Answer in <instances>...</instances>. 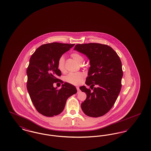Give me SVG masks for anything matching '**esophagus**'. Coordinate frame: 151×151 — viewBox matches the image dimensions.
<instances>
[{"mask_svg": "<svg viewBox=\"0 0 151 151\" xmlns=\"http://www.w3.org/2000/svg\"><path fill=\"white\" fill-rule=\"evenodd\" d=\"M76 89H77V90H78V92L80 91V89H79V86H76Z\"/></svg>", "mask_w": 151, "mask_h": 151, "instance_id": "1", "label": "esophagus"}]
</instances>
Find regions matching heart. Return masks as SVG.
Masks as SVG:
<instances>
[{"label": "heart", "mask_w": 151, "mask_h": 151, "mask_svg": "<svg viewBox=\"0 0 151 151\" xmlns=\"http://www.w3.org/2000/svg\"><path fill=\"white\" fill-rule=\"evenodd\" d=\"M72 58L80 65H81L83 60V57L78 52H74L71 54ZM58 68L61 72H64L65 70V58L63 55L61 56L59 58L58 61ZM84 74L81 72H75V73H70L68 74L65 78V81L73 85H78L81 81L84 78Z\"/></svg>", "instance_id": "obj_1"}]
</instances>
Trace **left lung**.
<instances>
[{
  "mask_svg": "<svg viewBox=\"0 0 151 151\" xmlns=\"http://www.w3.org/2000/svg\"><path fill=\"white\" fill-rule=\"evenodd\" d=\"M74 50L85 54L91 65L86 84L93 91L85 86L80 87L86 94V100L81 104V109L89 116L105 115L113 106L121 89V59L115 51L106 45L78 44Z\"/></svg>",
  "mask_w": 151,
  "mask_h": 151,
  "instance_id": "obj_1",
  "label": "left lung"
}]
</instances>
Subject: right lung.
I'll use <instances>...</instances> for the list:
<instances>
[{
    "label": "right lung",
    "instance_id": "obj_1",
    "mask_svg": "<svg viewBox=\"0 0 151 151\" xmlns=\"http://www.w3.org/2000/svg\"><path fill=\"white\" fill-rule=\"evenodd\" d=\"M75 44L46 43L37 49L31 56L27 73V90L30 99L38 113L46 116L60 114L67 99L77 90L72 84L65 83L58 76L61 71L58 68V61ZM58 82L63 83L60 90L53 84Z\"/></svg>",
    "mask_w": 151,
    "mask_h": 151
}]
</instances>
